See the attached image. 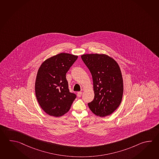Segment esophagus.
Here are the masks:
<instances>
[{"mask_svg":"<svg viewBox=\"0 0 159 159\" xmlns=\"http://www.w3.org/2000/svg\"><path fill=\"white\" fill-rule=\"evenodd\" d=\"M81 94H82V92H78L77 96L78 97H80L81 96Z\"/></svg>","mask_w":159,"mask_h":159,"instance_id":"34e87169","label":"esophagus"}]
</instances>
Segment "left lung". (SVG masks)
Returning a JSON list of instances; mask_svg holds the SVG:
<instances>
[{"instance_id":"8db88e82","label":"left lung","mask_w":159,"mask_h":159,"mask_svg":"<svg viewBox=\"0 0 159 159\" xmlns=\"http://www.w3.org/2000/svg\"><path fill=\"white\" fill-rule=\"evenodd\" d=\"M81 58L91 72L93 83L94 99L88 107L97 116H109L122 99L123 79L119 65L105 54H84Z\"/></svg>"}]
</instances>
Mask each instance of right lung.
<instances>
[{
    "label": "right lung",
    "instance_id": "1",
    "mask_svg": "<svg viewBox=\"0 0 159 159\" xmlns=\"http://www.w3.org/2000/svg\"><path fill=\"white\" fill-rule=\"evenodd\" d=\"M78 56L60 53L43 62L35 83L37 100L43 111L51 116L61 117L68 112L76 98L68 89L66 73Z\"/></svg>",
    "mask_w": 159,
    "mask_h": 159
}]
</instances>
